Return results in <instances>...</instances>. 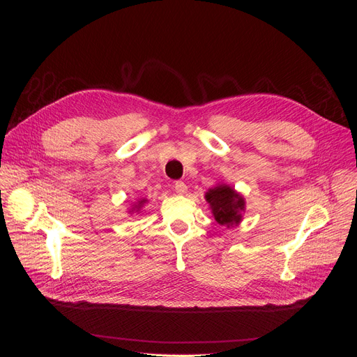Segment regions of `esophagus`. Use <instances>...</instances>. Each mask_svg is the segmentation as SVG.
Instances as JSON below:
<instances>
[{
  "instance_id": "1",
  "label": "esophagus",
  "mask_w": 357,
  "mask_h": 357,
  "mask_svg": "<svg viewBox=\"0 0 357 357\" xmlns=\"http://www.w3.org/2000/svg\"><path fill=\"white\" fill-rule=\"evenodd\" d=\"M174 189H176L177 193H180V195H183V193L188 192V186H186L185 181H176Z\"/></svg>"
}]
</instances>
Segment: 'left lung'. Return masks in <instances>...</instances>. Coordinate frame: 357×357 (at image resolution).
<instances>
[{
  "instance_id": "1",
  "label": "left lung",
  "mask_w": 357,
  "mask_h": 357,
  "mask_svg": "<svg viewBox=\"0 0 357 357\" xmlns=\"http://www.w3.org/2000/svg\"><path fill=\"white\" fill-rule=\"evenodd\" d=\"M205 201L210 205L214 220L220 226L234 228L241 223L243 213L245 211V199L232 186L218 183L205 192Z\"/></svg>"
}]
</instances>
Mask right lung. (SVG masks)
I'll list each match as a JSON object with an SVG mask.
<instances>
[{"label":"right lung","instance_id":"1","mask_svg":"<svg viewBox=\"0 0 357 357\" xmlns=\"http://www.w3.org/2000/svg\"><path fill=\"white\" fill-rule=\"evenodd\" d=\"M146 202H147V199L146 198H139V199H137L135 202H132V205H131V208L128 210V213L129 214H134V213H139L143 210V207L146 205Z\"/></svg>","mask_w":357,"mask_h":357}]
</instances>
